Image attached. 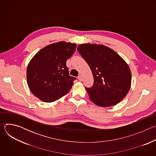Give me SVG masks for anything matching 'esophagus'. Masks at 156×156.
Here are the masks:
<instances>
[{
	"label": "esophagus",
	"instance_id": "esophagus-1",
	"mask_svg": "<svg viewBox=\"0 0 156 156\" xmlns=\"http://www.w3.org/2000/svg\"><path fill=\"white\" fill-rule=\"evenodd\" d=\"M78 80H79L80 81H83V76H82V75H80L78 76Z\"/></svg>",
	"mask_w": 156,
	"mask_h": 156
}]
</instances>
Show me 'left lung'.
I'll use <instances>...</instances> for the list:
<instances>
[{"label": "left lung", "instance_id": "8db88e82", "mask_svg": "<svg viewBox=\"0 0 156 156\" xmlns=\"http://www.w3.org/2000/svg\"><path fill=\"white\" fill-rule=\"evenodd\" d=\"M77 50L93 75V87L86 88L91 101L102 107L120 102L131 87V73L126 62L114 50L101 44H83Z\"/></svg>", "mask_w": 156, "mask_h": 156}]
</instances>
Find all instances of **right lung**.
Segmentation results:
<instances>
[{"instance_id": "1", "label": "right lung", "mask_w": 156, "mask_h": 156, "mask_svg": "<svg viewBox=\"0 0 156 156\" xmlns=\"http://www.w3.org/2000/svg\"><path fill=\"white\" fill-rule=\"evenodd\" d=\"M76 44L60 41L44 47L29 62L27 78L31 93L45 102L55 101L67 94L75 77L69 75L66 62Z\"/></svg>"}]
</instances>
